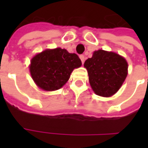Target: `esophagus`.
Here are the masks:
<instances>
[{"instance_id": "obj_1", "label": "esophagus", "mask_w": 148, "mask_h": 148, "mask_svg": "<svg viewBox=\"0 0 148 148\" xmlns=\"http://www.w3.org/2000/svg\"><path fill=\"white\" fill-rule=\"evenodd\" d=\"M79 58H80V59L82 60V64H83L84 62H85V59H86V57H85V55H81L80 56H79Z\"/></svg>"}]
</instances>
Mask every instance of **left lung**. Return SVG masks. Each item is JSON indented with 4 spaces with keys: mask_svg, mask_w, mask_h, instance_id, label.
Listing matches in <instances>:
<instances>
[{
    "mask_svg": "<svg viewBox=\"0 0 148 148\" xmlns=\"http://www.w3.org/2000/svg\"><path fill=\"white\" fill-rule=\"evenodd\" d=\"M93 92L101 97H111L117 92L127 75L126 59L116 53L98 50L84 63Z\"/></svg>",
    "mask_w": 148,
    "mask_h": 148,
    "instance_id": "left-lung-1",
    "label": "left lung"
}]
</instances>
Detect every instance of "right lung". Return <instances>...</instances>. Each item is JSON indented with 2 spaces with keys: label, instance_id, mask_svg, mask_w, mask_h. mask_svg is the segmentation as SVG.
Returning <instances> with one entry per match:
<instances>
[{
  "label": "right lung",
  "instance_id": "obj_1",
  "mask_svg": "<svg viewBox=\"0 0 148 148\" xmlns=\"http://www.w3.org/2000/svg\"><path fill=\"white\" fill-rule=\"evenodd\" d=\"M82 61L76 54L60 47L47 49L35 55L29 66L32 77L37 86L46 91L60 89L66 83Z\"/></svg>",
  "mask_w": 148,
  "mask_h": 148
}]
</instances>
